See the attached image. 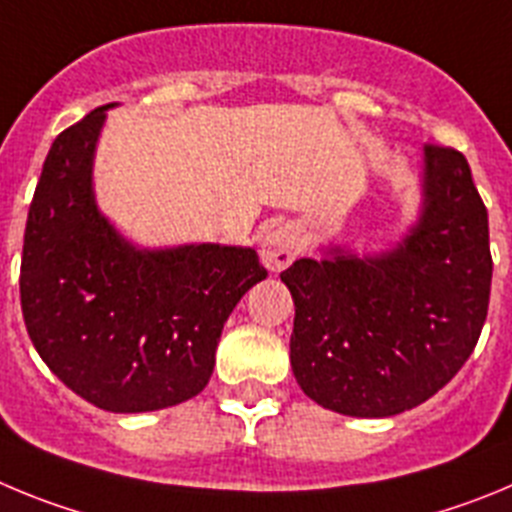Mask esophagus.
Returning <instances> with one entry per match:
<instances>
[{
	"label": "esophagus",
	"instance_id": "34e87169",
	"mask_svg": "<svg viewBox=\"0 0 512 512\" xmlns=\"http://www.w3.org/2000/svg\"><path fill=\"white\" fill-rule=\"evenodd\" d=\"M298 252H301V234L293 224H280L273 232H267L262 239V265L273 273H280L290 262L296 260Z\"/></svg>",
	"mask_w": 512,
	"mask_h": 512
}]
</instances>
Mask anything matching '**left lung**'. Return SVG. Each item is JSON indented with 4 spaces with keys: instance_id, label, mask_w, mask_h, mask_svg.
Here are the masks:
<instances>
[{
    "instance_id": "obj_1",
    "label": "left lung",
    "mask_w": 512,
    "mask_h": 512,
    "mask_svg": "<svg viewBox=\"0 0 512 512\" xmlns=\"http://www.w3.org/2000/svg\"><path fill=\"white\" fill-rule=\"evenodd\" d=\"M280 280L296 303L290 365L308 398L357 418L421 405L462 370L490 306L487 209L467 158L426 145L421 216L398 247H334Z\"/></svg>"
}]
</instances>
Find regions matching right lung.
I'll return each instance as SVG.
<instances>
[{
  "mask_svg": "<svg viewBox=\"0 0 512 512\" xmlns=\"http://www.w3.org/2000/svg\"><path fill=\"white\" fill-rule=\"evenodd\" d=\"M107 107L55 137L32 196L20 267L27 334L96 408L145 413L199 395L224 321L267 270L250 247L137 250L91 188Z\"/></svg>",
  "mask_w": 512,
  "mask_h": 512,
  "instance_id": "obj_1",
  "label": "right lung"
}]
</instances>
